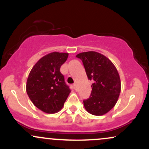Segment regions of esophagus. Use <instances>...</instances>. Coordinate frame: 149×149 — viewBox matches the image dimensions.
Instances as JSON below:
<instances>
[{"instance_id": "1", "label": "esophagus", "mask_w": 149, "mask_h": 149, "mask_svg": "<svg viewBox=\"0 0 149 149\" xmlns=\"http://www.w3.org/2000/svg\"><path fill=\"white\" fill-rule=\"evenodd\" d=\"M73 87H74L75 90H77V85H76V83H74V84H73Z\"/></svg>"}]
</instances>
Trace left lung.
Instances as JSON below:
<instances>
[{
	"mask_svg": "<svg viewBox=\"0 0 149 149\" xmlns=\"http://www.w3.org/2000/svg\"><path fill=\"white\" fill-rule=\"evenodd\" d=\"M83 61L88 79L92 80L91 95L83 100L86 111L102 116L113 108L120 93L121 83L116 66L107 57L97 52H81L76 55Z\"/></svg>",
	"mask_w": 149,
	"mask_h": 149,
	"instance_id": "left-lung-1",
	"label": "left lung"
}]
</instances>
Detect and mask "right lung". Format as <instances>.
<instances>
[{
    "instance_id": "1",
    "label": "right lung",
    "mask_w": 149,
    "mask_h": 149,
    "mask_svg": "<svg viewBox=\"0 0 149 149\" xmlns=\"http://www.w3.org/2000/svg\"><path fill=\"white\" fill-rule=\"evenodd\" d=\"M68 56V53H49L39 59L31 70L26 90L31 101L42 111H59L71 92L60 72Z\"/></svg>"
}]
</instances>
